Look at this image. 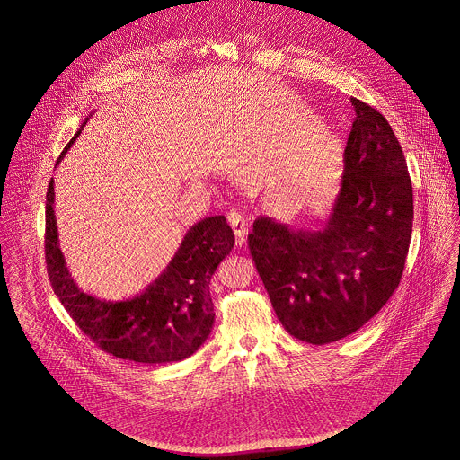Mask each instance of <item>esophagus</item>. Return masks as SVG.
<instances>
[{
    "instance_id": "obj_1",
    "label": "esophagus",
    "mask_w": 460,
    "mask_h": 460,
    "mask_svg": "<svg viewBox=\"0 0 460 460\" xmlns=\"http://www.w3.org/2000/svg\"><path fill=\"white\" fill-rule=\"evenodd\" d=\"M228 223L235 234V239L239 244L244 243L246 235H248V223L244 221V217L239 214V212H228Z\"/></svg>"
}]
</instances>
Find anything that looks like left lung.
<instances>
[{
  "label": "left lung",
  "mask_w": 460,
  "mask_h": 460,
  "mask_svg": "<svg viewBox=\"0 0 460 460\" xmlns=\"http://www.w3.org/2000/svg\"><path fill=\"white\" fill-rule=\"evenodd\" d=\"M356 119L340 192L318 230L259 216L250 253L284 329L307 343L365 325L399 286L411 237L413 194L402 149L385 117L350 99Z\"/></svg>",
  "instance_id": "obj_1"
}]
</instances>
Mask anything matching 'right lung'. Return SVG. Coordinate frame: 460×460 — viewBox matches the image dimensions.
I'll list each match as a JSON object with an SVG mask.
<instances>
[{"mask_svg": "<svg viewBox=\"0 0 460 460\" xmlns=\"http://www.w3.org/2000/svg\"><path fill=\"white\" fill-rule=\"evenodd\" d=\"M84 124L61 153L58 165ZM54 201L52 178L47 192V270L54 293L84 334L102 350L137 363H172L192 356L214 325L210 279L235 243L225 216L205 217L190 226L167 268L142 293L104 300L81 291L72 279L59 248Z\"/></svg>", "mask_w": 460, "mask_h": 460, "instance_id": "right-lung-1", "label": "right lung"}]
</instances>
